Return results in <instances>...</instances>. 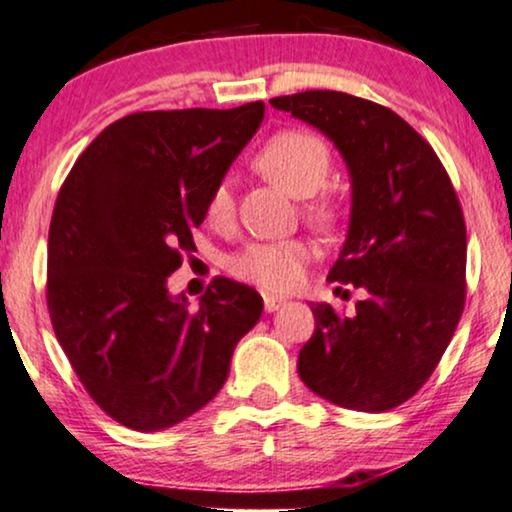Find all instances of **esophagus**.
I'll use <instances>...</instances> for the list:
<instances>
[{"label": "esophagus", "instance_id": "obj_1", "mask_svg": "<svg viewBox=\"0 0 512 512\" xmlns=\"http://www.w3.org/2000/svg\"><path fill=\"white\" fill-rule=\"evenodd\" d=\"M263 305H265V313H275V310L280 308V305H284V298L265 294V296H263Z\"/></svg>", "mask_w": 512, "mask_h": 512}]
</instances>
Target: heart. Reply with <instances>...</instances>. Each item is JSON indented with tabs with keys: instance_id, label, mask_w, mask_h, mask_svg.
Segmentation results:
<instances>
[{
	"instance_id": "1",
	"label": "heart",
	"mask_w": 512,
	"mask_h": 512,
	"mask_svg": "<svg viewBox=\"0 0 512 512\" xmlns=\"http://www.w3.org/2000/svg\"><path fill=\"white\" fill-rule=\"evenodd\" d=\"M256 169L270 183L280 185L291 197H313L324 188L331 171V150L313 131L284 129L270 136L256 155ZM303 216L313 228L331 232L343 218L341 202L324 195L303 204ZM235 218V190L228 178L218 181L207 199V221L214 228H228ZM313 249L303 240L251 244L232 261V272L263 291L284 294L303 282L305 265Z\"/></svg>"
}]
</instances>
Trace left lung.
Wrapping results in <instances>:
<instances>
[{
    "label": "left lung",
    "instance_id": "8db88e82",
    "mask_svg": "<svg viewBox=\"0 0 512 512\" xmlns=\"http://www.w3.org/2000/svg\"><path fill=\"white\" fill-rule=\"evenodd\" d=\"M270 105L320 129L348 164L353 209L329 282L336 294L343 284L367 294L350 317L310 303L315 334L298 376L338 407H400L442 360L466 303V223L454 185L426 138L390 108L343 91Z\"/></svg>",
    "mask_w": 512,
    "mask_h": 512
}]
</instances>
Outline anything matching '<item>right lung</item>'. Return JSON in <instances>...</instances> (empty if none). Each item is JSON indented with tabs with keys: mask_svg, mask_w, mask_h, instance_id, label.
I'll return each instance as SVG.
<instances>
[{
	"mask_svg": "<svg viewBox=\"0 0 512 512\" xmlns=\"http://www.w3.org/2000/svg\"><path fill=\"white\" fill-rule=\"evenodd\" d=\"M263 112L256 101L126 115L91 141L58 192L46 263L53 331L91 400L126 428L157 433L214 400L263 313L258 291L228 277L197 308L167 289Z\"/></svg>",
	"mask_w": 512,
	"mask_h": 512,
	"instance_id": "obj_1",
	"label": "right lung"
}]
</instances>
